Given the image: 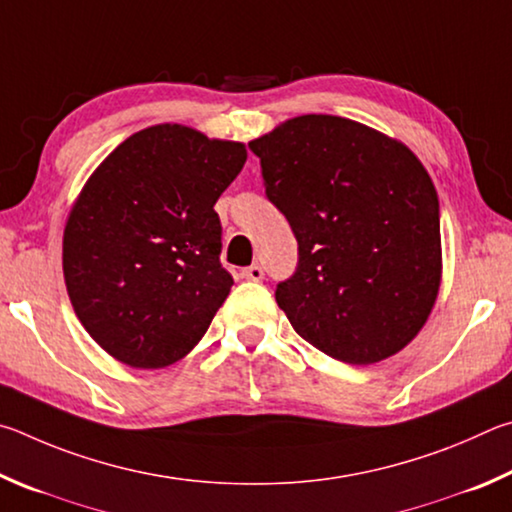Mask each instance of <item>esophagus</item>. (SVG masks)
I'll return each instance as SVG.
<instances>
[{
	"instance_id": "esophagus-1",
	"label": "esophagus",
	"mask_w": 512,
	"mask_h": 512,
	"mask_svg": "<svg viewBox=\"0 0 512 512\" xmlns=\"http://www.w3.org/2000/svg\"><path fill=\"white\" fill-rule=\"evenodd\" d=\"M242 279H247V281H263V279H265L263 267H261V265H249V267H245V270H242Z\"/></svg>"
}]
</instances>
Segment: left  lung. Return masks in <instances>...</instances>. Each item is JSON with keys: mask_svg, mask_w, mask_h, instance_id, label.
Returning a JSON list of instances; mask_svg holds the SVG:
<instances>
[{"mask_svg": "<svg viewBox=\"0 0 512 512\" xmlns=\"http://www.w3.org/2000/svg\"><path fill=\"white\" fill-rule=\"evenodd\" d=\"M249 148L299 242L297 272L276 285L292 328L348 364L402 351L425 326L443 272L438 195L420 159L330 114L285 121Z\"/></svg>", "mask_w": 512, "mask_h": 512, "instance_id": "left-lung-1", "label": "left lung"}]
</instances>
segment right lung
I'll list each match as a JSON object with an SVG mask.
<instances>
[{
  "label": "right lung",
  "mask_w": 512,
  "mask_h": 512,
  "mask_svg": "<svg viewBox=\"0 0 512 512\" xmlns=\"http://www.w3.org/2000/svg\"><path fill=\"white\" fill-rule=\"evenodd\" d=\"M247 161L245 143L179 123L116 146L71 206L62 272L89 337L132 369L175 364L229 297L213 204Z\"/></svg>",
  "instance_id": "1"
}]
</instances>
